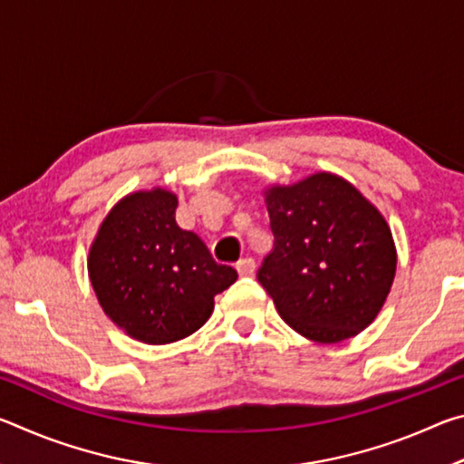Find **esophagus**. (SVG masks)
I'll return each instance as SVG.
<instances>
[{
    "label": "esophagus",
    "mask_w": 464,
    "mask_h": 464,
    "mask_svg": "<svg viewBox=\"0 0 464 464\" xmlns=\"http://www.w3.org/2000/svg\"><path fill=\"white\" fill-rule=\"evenodd\" d=\"M256 272V262L251 257H243L237 262V274L239 276H251Z\"/></svg>",
    "instance_id": "obj_1"
}]
</instances>
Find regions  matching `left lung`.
Instances as JSON below:
<instances>
[{"instance_id": "obj_1", "label": "left lung", "mask_w": 464, "mask_h": 464, "mask_svg": "<svg viewBox=\"0 0 464 464\" xmlns=\"http://www.w3.org/2000/svg\"><path fill=\"white\" fill-rule=\"evenodd\" d=\"M274 249L257 280L280 317L307 340L337 343L379 315L397 270L381 210L329 171L264 190Z\"/></svg>"}]
</instances>
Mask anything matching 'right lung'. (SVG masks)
I'll return each mask as SVG.
<instances>
[{
    "label": "right lung",
    "instance_id": "add662e5",
    "mask_svg": "<svg viewBox=\"0 0 464 464\" xmlns=\"http://www.w3.org/2000/svg\"><path fill=\"white\" fill-rule=\"evenodd\" d=\"M178 196L130 192L110 208L90 246L88 274L100 307L132 340L151 345L192 335L215 296L237 280L198 235L176 225Z\"/></svg>",
    "mask_w": 464,
    "mask_h": 464
}]
</instances>
